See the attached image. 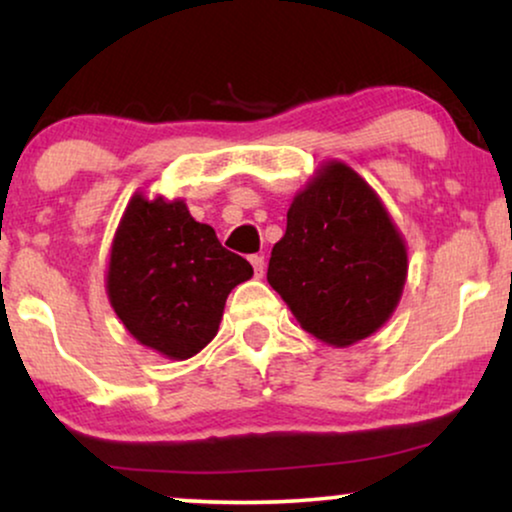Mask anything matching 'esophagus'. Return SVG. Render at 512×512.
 <instances>
[{"label": "esophagus", "instance_id": "1", "mask_svg": "<svg viewBox=\"0 0 512 512\" xmlns=\"http://www.w3.org/2000/svg\"><path fill=\"white\" fill-rule=\"evenodd\" d=\"M249 261H251V265H254L256 277H263V272H265V258H263L261 254H254V256H249Z\"/></svg>", "mask_w": 512, "mask_h": 512}]
</instances>
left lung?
<instances>
[{
	"label": "left lung",
	"instance_id": "1",
	"mask_svg": "<svg viewBox=\"0 0 512 512\" xmlns=\"http://www.w3.org/2000/svg\"><path fill=\"white\" fill-rule=\"evenodd\" d=\"M408 279L401 230L361 174L326 160L286 212L268 282L298 324L349 347L387 324Z\"/></svg>",
	"mask_w": 512,
	"mask_h": 512
}]
</instances>
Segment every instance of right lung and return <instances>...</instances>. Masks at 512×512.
<instances>
[{
    "label": "right lung",
    "instance_id": "add662e5",
    "mask_svg": "<svg viewBox=\"0 0 512 512\" xmlns=\"http://www.w3.org/2000/svg\"><path fill=\"white\" fill-rule=\"evenodd\" d=\"M251 275L184 200L135 193L111 242L107 296L139 345L184 361L214 340L228 293Z\"/></svg>",
    "mask_w": 512,
    "mask_h": 512
}]
</instances>
